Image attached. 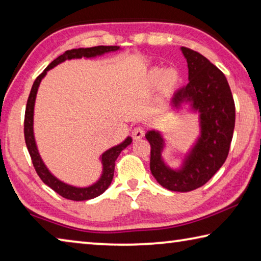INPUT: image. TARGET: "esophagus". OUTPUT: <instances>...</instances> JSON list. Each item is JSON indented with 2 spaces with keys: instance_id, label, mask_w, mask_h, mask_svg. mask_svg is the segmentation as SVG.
I'll use <instances>...</instances> for the list:
<instances>
[{
  "instance_id": "1",
  "label": "esophagus",
  "mask_w": 261,
  "mask_h": 261,
  "mask_svg": "<svg viewBox=\"0 0 261 261\" xmlns=\"http://www.w3.org/2000/svg\"><path fill=\"white\" fill-rule=\"evenodd\" d=\"M145 136V131L143 127H135L134 130H132V137H134V139H140L143 138Z\"/></svg>"
}]
</instances>
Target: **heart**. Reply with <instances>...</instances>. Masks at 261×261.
Segmentation results:
<instances>
[{
    "label": "heart",
    "instance_id": "heart-1",
    "mask_svg": "<svg viewBox=\"0 0 261 261\" xmlns=\"http://www.w3.org/2000/svg\"><path fill=\"white\" fill-rule=\"evenodd\" d=\"M179 79V73L176 69H169L165 71V69L154 68L145 78V87L147 90H152L161 83L160 88L162 93L169 94L177 87Z\"/></svg>",
    "mask_w": 261,
    "mask_h": 261
}]
</instances>
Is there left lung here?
<instances>
[{"label": "left lung", "mask_w": 261, "mask_h": 261, "mask_svg": "<svg viewBox=\"0 0 261 261\" xmlns=\"http://www.w3.org/2000/svg\"><path fill=\"white\" fill-rule=\"evenodd\" d=\"M188 62L189 83L175 92L171 107L176 110L188 103L199 114L200 135L177 169L162 158L166 140L160 131L145 135L151 144L152 175L170 191L189 192L202 187L226 161L235 127V102L228 81L221 70L199 53L180 48Z\"/></svg>", "instance_id": "left-lung-1"}]
</instances>
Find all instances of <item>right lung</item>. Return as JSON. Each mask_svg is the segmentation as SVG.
Masks as SVG:
<instances>
[{
  "label": "right lung",
  "mask_w": 261,
  "mask_h": 261,
  "mask_svg": "<svg viewBox=\"0 0 261 261\" xmlns=\"http://www.w3.org/2000/svg\"><path fill=\"white\" fill-rule=\"evenodd\" d=\"M120 49L118 46H98V47H91V48H78V49H71L67 50L63 53L61 56L57 57L51 63L48 65V67L43 70L41 74H39L35 79L32 88H31L28 103H26V110H25V121H24V136H25V143L26 146H28L29 153L32 159L34 169L39 175V177L46 185H48L50 189L54 190L56 193H59L60 196L63 198H67L69 200H74V201H83V200H88L93 199V198L102 194L106 190L109 188L110 183H112L113 177H114V170H115V161L120 155L121 152L124 149L126 146L132 143L131 137H126L125 140H123L121 144L116 145L112 148L107 149V151L102 153V155L100 156L101 163H102V174H101L100 178L96 180L94 184L90 185V187L86 188H78L73 187V185L67 184L62 182L57 177L53 175L49 169L46 167L45 162L42 161V159L39 154L37 143H35L34 138V131H33V116H34V103H35V98H37L38 88L40 85L41 81L43 77L47 74V71H49L56 65H59L62 62L67 60H72V59H82V57H85V59H91V57H96L100 55H103L106 53L110 51H116Z\"/></svg>",
  "instance_id": "obj_1"
}]
</instances>
